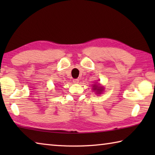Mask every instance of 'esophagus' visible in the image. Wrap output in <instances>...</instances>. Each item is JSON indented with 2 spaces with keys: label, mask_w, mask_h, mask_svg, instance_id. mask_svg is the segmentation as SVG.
<instances>
[{
  "label": "esophagus",
  "mask_w": 155,
  "mask_h": 155,
  "mask_svg": "<svg viewBox=\"0 0 155 155\" xmlns=\"http://www.w3.org/2000/svg\"><path fill=\"white\" fill-rule=\"evenodd\" d=\"M73 83H78V81H79V80L77 79V78H74V79H73Z\"/></svg>",
  "instance_id": "1"
}]
</instances>
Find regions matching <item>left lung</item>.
I'll return each instance as SVG.
<instances>
[{"mask_svg": "<svg viewBox=\"0 0 155 155\" xmlns=\"http://www.w3.org/2000/svg\"><path fill=\"white\" fill-rule=\"evenodd\" d=\"M93 87H94V89H93V90H95V91H97V93H98V94H101V91H102V90H103V87H99L98 85H94Z\"/></svg>", "mask_w": 155, "mask_h": 155, "instance_id": "obj_1", "label": "left lung"}]
</instances>
